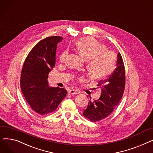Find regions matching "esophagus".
I'll list each match as a JSON object with an SVG mask.
<instances>
[{"mask_svg":"<svg viewBox=\"0 0 153 153\" xmlns=\"http://www.w3.org/2000/svg\"><path fill=\"white\" fill-rule=\"evenodd\" d=\"M68 93H69V94H70L74 95V94H77V91H76V90H74V89H71V90H69V91Z\"/></svg>","mask_w":153,"mask_h":153,"instance_id":"obj_1","label":"esophagus"}]
</instances>
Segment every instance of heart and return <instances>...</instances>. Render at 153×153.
<instances>
[{"instance_id": "b5f03b06", "label": "heart", "mask_w": 153, "mask_h": 153, "mask_svg": "<svg viewBox=\"0 0 153 153\" xmlns=\"http://www.w3.org/2000/svg\"><path fill=\"white\" fill-rule=\"evenodd\" d=\"M78 53L87 60V68L91 76L95 79L105 77L111 73L115 66V56L105 51V45L92 38L79 39L76 43ZM68 51L65 50L59 56V60H65Z\"/></svg>"}]
</instances>
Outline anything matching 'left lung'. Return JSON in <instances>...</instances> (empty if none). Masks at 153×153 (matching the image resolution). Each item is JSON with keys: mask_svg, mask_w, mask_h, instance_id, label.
<instances>
[{"mask_svg": "<svg viewBox=\"0 0 153 153\" xmlns=\"http://www.w3.org/2000/svg\"><path fill=\"white\" fill-rule=\"evenodd\" d=\"M101 89L99 100L89 101L83 115L92 122H98L111 114L121 100L125 86V72L121 54H117L116 68L105 79H101L97 85Z\"/></svg>", "mask_w": 153, "mask_h": 153, "instance_id": "obj_1", "label": "left lung"}]
</instances>
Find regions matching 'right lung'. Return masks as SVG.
I'll return each instance as SVG.
<instances>
[{"instance_id":"obj_1","label":"right lung","mask_w":153,"mask_h":153,"mask_svg":"<svg viewBox=\"0 0 153 153\" xmlns=\"http://www.w3.org/2000/svg\"><path fill=\"white\" fill-rule=\"evenodd\" d=\"M62 39L59 36L42 39L31 50L23 64L21 89L31 108L39 114L54 111L67 94L65 89L50 87L48 81V74L55 65L57 44Z\"/></svg>"}]
</instances>
